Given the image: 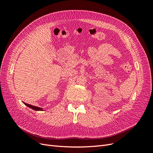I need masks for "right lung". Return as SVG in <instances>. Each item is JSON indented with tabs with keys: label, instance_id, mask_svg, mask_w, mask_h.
Here are the masks:
<instances>
[{
	"label": "right lung",
	"instance_id": "right-lung-1",
	"mask_svg": "<svg viewBox=\"0 0 153 153\" xmlns=\"http://www.w3.org/2000/svg\"><path fill=\"white\" fill-rule=\"evenodd\" d=\"M23 103H24V102H23ZM24 103L26 106H28V107H29V108H32V109H33V110H36V111L43 110V108H40V107H38V106H36L31 105L27 104V103Z\"/></svg>",
	"mask_w": 153,
	"mask_h": 153
}]
</instances>
